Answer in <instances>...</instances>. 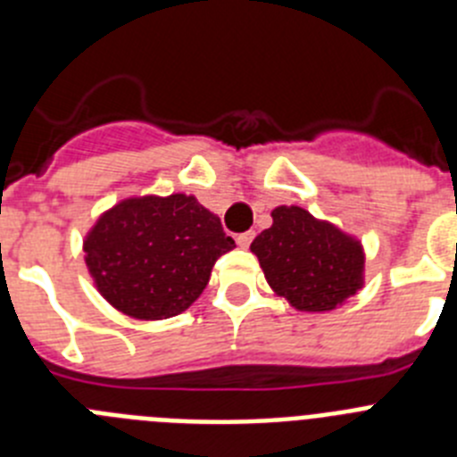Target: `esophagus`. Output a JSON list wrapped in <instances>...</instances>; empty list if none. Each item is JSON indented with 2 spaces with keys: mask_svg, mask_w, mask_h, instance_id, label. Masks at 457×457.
I'll return each instance as SVG.
<instances>
[{
  "mask_svg": "<svg viewBox=\"0 0 457 457\" xmlns=\"http://www.w3.org/2000/svg\"><path fill=\"white\" fill-rule=\"evenodd\" d=\"M252 240H253V231H245V233H240V236L236 237V242L240 245L242 249H247L249 245H252Z\"/></svg>",
  "mask_w": 457,
  "mask_h": 457,
  "instance_id": "obj_1",
  "label": "esophagus"
}]
</instances>
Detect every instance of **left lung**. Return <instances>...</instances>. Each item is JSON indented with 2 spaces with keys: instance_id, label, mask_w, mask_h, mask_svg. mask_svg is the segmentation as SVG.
<instances>
[{
  "instance_id": "8db88e82",
  "label": "left lung",
  "mask_w": 457,
  "mask_h": 457,
  "mask_svg": "<svg viewBox=\"0 0 457 457\" xmlns=\"http://www.w3.org/2000/svg\"><path fill=\"white\" fill-rule=\"evenodd\" d=\"M252 252L270 288L300 311H332L364 286L361 242L297 205L272 210Z\"/></svg>"
}]
</instances>
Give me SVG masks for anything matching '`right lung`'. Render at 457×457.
Masks as SVG:
<instances>
[{
    "label": "right lung",
    "mask_w": 457,
    "mask_h": 457,
    "mask_svg": "<svg viewBox=\"0 0 457 457\" xmlns=\"http://www.w3.org/2000/svg\"><path fill=\"white\" fill-rule=\"evenodd\" d=\"M233 247L220 217L196 196H132L98 217L84 237V261L114 309L162 320L192 306L217 258Z\"/></svg>",
    "instance_id": "1"
}]
</instances>
